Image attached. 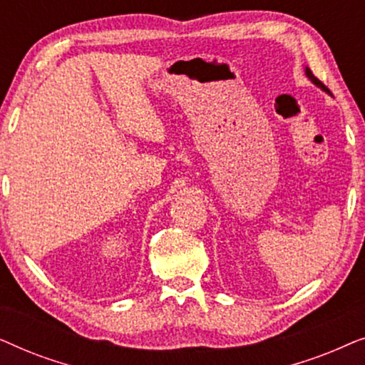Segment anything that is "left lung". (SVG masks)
Listing matches in <instances>:
<instances>
[{
	"label": "left lung",
	"instance_id": "1",
	"mask_svg": "<svg viewBox=\"0 0 365 365\" xmlns=\"http://www.w3.org/2000/svg\"><path fill=\"white\" fill-rule=\"evenodd\" d=\"M306 74H307V78H309V79H311V81H312L314 84H316V86H319V88H321V89H322V91H326V93H329V94H331V91H329V89H327V86H326V84H324L322 81H319V79H317L316 76H314V74H312V71H311V69H309V68H306Z\"/></svg>",
	"mask_w": 365,
	"mask_h": 365
}]
</instances>
